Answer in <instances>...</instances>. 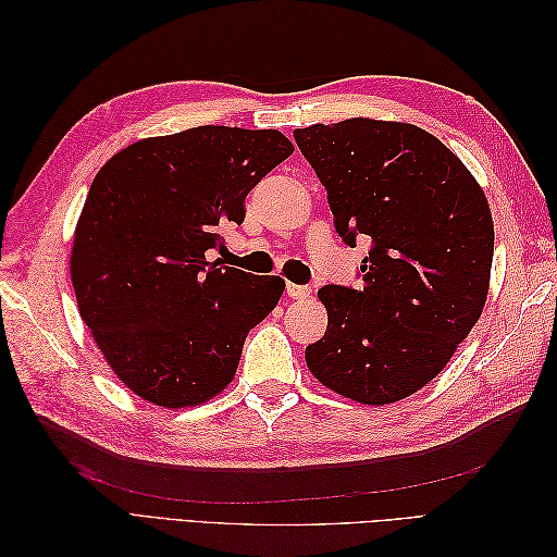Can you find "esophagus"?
Returning a JSON list of instances; mask_svg holds the SVG:
<instances>
[{
  "label": "esophagus",
  "mask_w": 557,
  "mask_h": 557,
  "mask_svg": "<svg viewBox=\"0 0 557 557\" xmlns=\"http://www.w3.org/2000/svg\"><path fill=\"white\" fill-rule=\"evenodd\" d=\"M288 297H293V299H307V297H311V290L307 288V285H295V283H288Z\"/></svg>",
  "instance_id": "1"
}]
</instances>
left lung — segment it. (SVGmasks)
Returning <instances> with one entry per match:
<instances>
[{"mask_svg":"<svg viewBox=\"0 0 557 557\" xmlns=\"http://www.w3.org/2000/svg\"><path fill=\"white\" fill-rule=\"evenodd\" d=\"M295 141L339 237L372 244L360 290H318L327 330L307 346V364L344 397L399 401L442 372L485 307L491 207L460 158L416 125L348 117L295 129Z\"/></svg>","mask_w":557,"mask_h":557,"instance_id":"1","label":"left lung"}]
</instances>
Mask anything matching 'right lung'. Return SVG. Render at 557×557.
Instances as JSON below:
<instances>
[{"label": "right lung", "instance_id": "1", "mask_svg": "<svg viewBox=\"0 0 557 557\" xmlns=\"http://www.w3.org/2000/svg\"><path fill=\"white\" fill-rule=\"evenodd\" d=\"M278 129L201 125L141 139L97 172L83 205L72 283L83 323L132 393L183 409L230 385L246 334L285 281L209 262L218 227L293 156Z\"/></svg>", "mask_w": 557, "mask_h": 557}]
</instances>
